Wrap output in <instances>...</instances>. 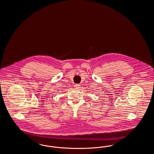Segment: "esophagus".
<instances>
[{
    "instance_id": "obj_1",
    "label": "esophagus",
    "mask_w": 154,
    "mask_h": 154,
    "mask_svg": "<svg viewBox=\"0 0 154 154\" xmlns=\"http://www.w3.org/2000/svg\"><path fill=\"white\" fill-rule=\"evenodd\" d=\"M74 87H75V89H79V88H80V85H79V84H75V85Z\"/></svg>"
}]
</instances>
